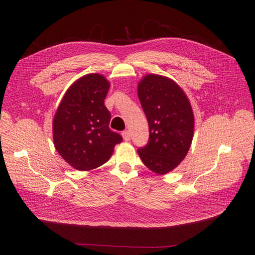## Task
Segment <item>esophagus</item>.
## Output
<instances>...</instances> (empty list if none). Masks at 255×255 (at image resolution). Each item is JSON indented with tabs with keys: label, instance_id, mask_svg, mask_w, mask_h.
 <instances>
[{
	"label": "esophagus",
	"instance_id": "1",
	"mask_svg": "<svg viewBox=\"0 0 255 255\" xmlns=\"http://www.w3.org/2000/svg\"><path fill=\"white\" fill-rule=\"evenodd\" d=\"M122 136H123V139L126 141H128L130 139V134L128 130H125V132H122Z\"/></svg>",
	"mask_w": 255,
	"mask_h": 255
}]
</instances>
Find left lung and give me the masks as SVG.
<instances>
[{"mask_svg":"<svg viewBox=\"0 0 255 255\" xmlns=\"http://www.w3.org/2000/svg\"><path fill=\"white\" fill-rule=\"evenodd\" d=\"M138 98L149 123V141L138 154L151 171L166 174L186 156L194 136L188 98L172 80L148 74L138 84Z\"/></svg>","mask_w":255,"mask_h":255,"instance_id":"obj_1","label":"left lung"}]
</instances>
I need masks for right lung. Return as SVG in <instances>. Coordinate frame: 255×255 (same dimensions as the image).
I'll return each instance as SVG.
<instances>
[{
	"instance_id": "1",
	"label": "right lung",
	"mask_w": 255,
	"mask_h": 255,
	"mask_svg": "<svg viewBox=\"0 0 255 255\" xmlns=\"http://www.w3.org/2000/svg\"><path fill=\"white\" fill-rule=\"evenodd\" d=\"M110 83L103 75L82 76L67 90L53 120L56 151L78 170L105 164L122 137L110 128L111 113L104 105Z\"/></svg>"
}]
</instances>
